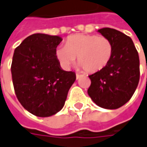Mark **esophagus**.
Instances as JSON below:
<instances>
[{
  "label": "esophagus",
  "mask_w": 147,
  "mask_h": 147,
  "mask_svg": "<svg viewBox=\"0 0 147 147\" xmlns=\"http://www.w3.org/2000/svg\"><path fill=\"white\" fill-rule=\"evenodd\" d=\"M76 80H78V79H79V78H80V74L76 73Z\"/></svg>",
  "instance_id": "1"
}]
</instances>
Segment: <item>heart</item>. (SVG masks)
Masks as SVG:
<instances>
[{
    "mask_svg": "<svg viewBox=\"0 0 147 147\" xmlns=\"http://www.w3.org/2000/svg\"><path fill=\"white\" fill-rule=\"evenodd\" d=\"M113 55L112 42L106 37L94 34H75L69 37L65 46L56 50V57L64 68L76 62L87 73H95L105 68Z\"/></svg>",
    "mask_w": 147,
    "mask_h": 147,
    "instance_id": "obj_1",
    "label": "heart"
}]
</instances>
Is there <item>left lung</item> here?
I'll return each instance as SVG.
<instances>
[{
	"label": "left lung",
	"mask_w": 147,
	"mask_h": 147,
	"mask_svg": "<svg viewBox=\"0 0 147 147\" xmlns=\"http://www.w3.org/2000/svg\"><path fill=\"white\" fill-rule=\"evenodd\" d=\"M99 34L113 44V55L108 66L89 76L91 85L88 94L99 107L116 109L129 101L140 79L139 56L130 37L123 33L103 28Z\"/></svg>",
	"instance_id": "left-lung-1"
}]
</instances>
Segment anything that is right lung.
<instances>
[{
    "mask_svg": "<svg viewBox=\"0 0 147 147\" xmlns=\"http://www.w3.org/2000/svg\"><path fill=\"white\" fill-rule=\"evenodd\" d=\"M59 36L34 34L15 49L11 75L21 105L38 117H50L61 110L76 80V73L61 69L56 57Z\"/></svg>",
    "mask_w": 147,
    "mask_h": 147,
    "instance_id": "right-lung-1",
    "label": "right lung"
}]
</instances>
